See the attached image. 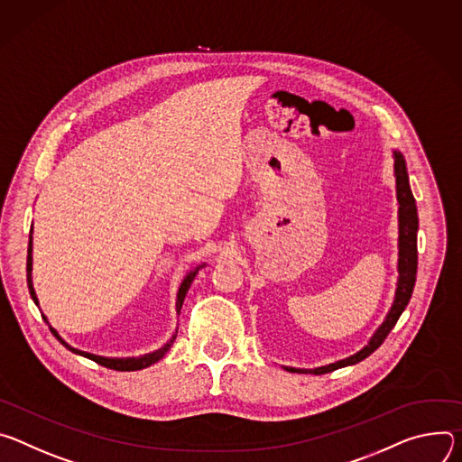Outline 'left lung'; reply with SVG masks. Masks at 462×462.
I'll return each mask as SVG.
<instances>
[{"instance_id":"left-lung-1","label":"left lung","mask_w":462,"mask_h":462,"mask_svg":"<svg viewBox=\"0 0 462 462\" xmlns=\"http://www.w3.org/2000/svg\"><path fill=\"white\" fill-rule=\"evenodd\" d=\"M394 176H396V198H398V284H396V293H394V302L391 306V310L382 323V327L374 332L371 337L369 345H365L360 352H356L354 356L346 357V360L330 364L327 367H318V369H291L286 367L291 373H314V374H323V373H332L336 369L354 365L357 362L365 360L367 356H371L387 337V334L394 328L398 318L405 310V306L411 299L415 281H417V264H419V251H417V231H419V213H417V203L415 196L411 192V187H409V178H407V169L405 162L402 158V153L394 152Z\"/></svg>"}]
</instances>
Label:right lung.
<instances>
[{
	"instance_id": "add662e5",
	"label": "right lung",
	"mask_w": 462,
	"mask_h": 462,
	"mask_svg": "<svg viewBox=\"0 0 462 462\" xmlns=\"http://www.w3.org/2000/svg\"><path fill=\"white\" fill-rule=\"evenodd\" d=\"M31 233H32V229H31ZM205 264H201V266H198L196 270H192L190 273H187V277L183 279V282H181V286H180V290H178V299H176V310L180 312L181 310V304H183V299H185V295H187V291H189V288H190V284H192V281H194V277H196V273H198V270L199 268H203ZM31 272H32V235H29V247H27V286H29V293H31V297H32V300H34V304L38 306V297H36V293H34V288H32V277H31ZM42 318L47 321V318L42 314ZM47 325H49V321H47ZM49 330L55 334V337L66 346V348H69L71 352H75V354H80V356H84V357H88V360H93L95 364H98V365H102V367H108V369H116V371H139V369H144V367H150L152 364H156V362H160L162 357L167 354V350L171 348V345L174 343V339H176V334L172 336V339L167 343V345H163L160 350H156V352H150V354H144V356H139V357H105V356H95V354H89V352H84V350H79V348H73L71 345H68L60 336H59V332L49 325Z\"/></svg>"
}]
</instances>
